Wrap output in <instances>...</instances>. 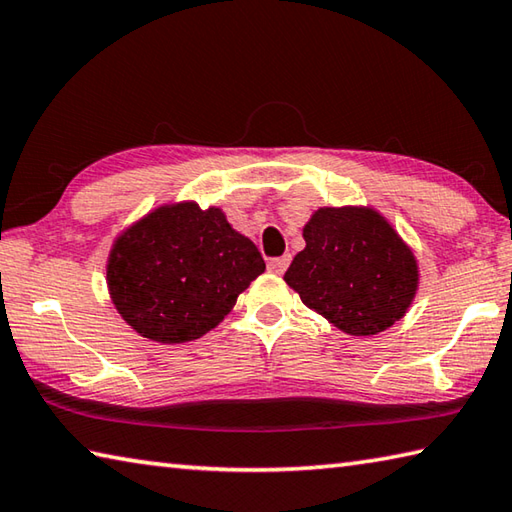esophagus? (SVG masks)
I'll return each mask as SVG.
<instances>
[{
  "instance_id": "1",
  "label": "esophagus",
  "mask_w": 512,
  "mask_h": 512,
  "mask_svg": "<svg viewBox=\"0 0 512 512\" xmlns=\"http://www.w3.org/2000/svg\"><path fill=\"white\" fill-rule=\"evenodd\" d=\"M287 265H289V256H281V258H272L267 263V267H269V272H274V274H285V269H287Z\"/></svg>"
}]
</instances>
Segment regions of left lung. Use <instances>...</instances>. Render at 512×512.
I'll use <instances>...</instances> for the list:
<instances>
[{"mask_svg":"<svg viewBox=\"0 0 512 512\" xmlns=\"http://www.w3.org/2000/svg\"><path fill=\"white\" fill-rule=\"evenodd\" d=\"M305 249L285 283L310 310L352 336H372L406 316L419 287L412 249L372 207H321L303 227Z\"/></svg>","mask_w":512,"mask_h":512,"instance_id":"8db88e82","label":"left lung"}]
</instances>
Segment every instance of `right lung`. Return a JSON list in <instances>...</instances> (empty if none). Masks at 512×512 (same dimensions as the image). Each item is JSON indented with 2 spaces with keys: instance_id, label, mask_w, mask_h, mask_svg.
<instances>
[{
  "instance_id": "obj_1",
  "label": "right lung",
  "mask_w": 512,
  "mask_h": 512,
  "mask_svg": "<svg viewBox=\"0 0 512 512\" xmlns=\"http://www.w3.org/2000/svg\"><path fill=\"white\" fill-rule=\"evenodd\" d=\"M265 260L223 209L173 202L115 238L106 260L115 310L140 336L187 343L223 321Z\"/></svg>"
}]
</instances>
